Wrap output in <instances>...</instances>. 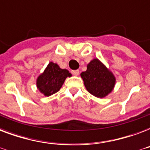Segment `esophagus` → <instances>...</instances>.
<instances>
[{
	"label": "esophagus",
	"instance_id": "34e87169",
	"mask_svg": "<svg viewBox=\"0 0 150 150\" xmlns=\"http://www.w3.org/2000/svg\"><path fill=\"white\" fill-rule=\"evenodd\" d=\"M71 73H72L74 75H79V70H74V71H71Z\"/></svg>",
	"mask_w": 150,
	"mask_h": 150
}]
</instances>
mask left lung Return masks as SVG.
<instances>
[{"label": "left lung", "instance_id": "left-lung-1", "mask_svg": "<svg viewBox=\"0 0 150 150\" xmlns=\"http://www.w3.org/2000/svg\"><path fill=\"white\" fill-rule=\"evenodd\" d=\"M86 89L98 98H103L113 91L116 78L114 74L97 58L93 59L86 71L81 73Z\"/></svg>", "mask_w": 150, "mask_h": 150}]
</instances>
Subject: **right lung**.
<instances>
[{
  "mask_svg": "<svg viewBox=\"0 0 150 150\" xmlns=\"http://www.w3.org/2000/svg\"><path fill=\"white\" fill-rule=\"evenodd\" d=\"M71 74L67 69H62L57 64L50 62L36 79V87L45 96H50L58 92L66 78Z\"/></svg>",
  "mask_w": 150,
  "mask_h": 150,
  "instance_id": "right-lung-1",
  "label": "right lung"
}]
</instances>
